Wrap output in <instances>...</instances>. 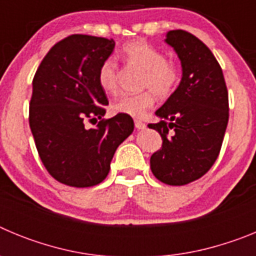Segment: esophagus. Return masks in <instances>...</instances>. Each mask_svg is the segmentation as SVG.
Instances as JSON below:
<instances>
[{
  "label": "esophagus",
  "mask_w": 256,
  "mask_h": 256,
  "mask_svg": "<svg viewBox=\"0 0 256 256\" xmlns=\"http://www.w3.org/2000/svg\"><path fill=\"white\" fill-rule=\"evenodd\" d=\"M134 126L137 130H144V128H146V124L141 120H134Z\"/></svg>",
  "instance_id": "34e87169"
}]
</instances>
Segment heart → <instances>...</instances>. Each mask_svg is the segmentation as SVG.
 Segmentation results:
<instances>
[{"label": "heart", "mask_w": 256, "mask_h": 256, "mask_svg": "<svg viewBox=\"0 0 256 256\" xmlns=\"http://www.w3.org/2000/svg\"><path fill=\"white\" fill-rule=\"evenodd\" d=\"M123 56L128 62L144 70L142 86L148 87L137 94H122L112 104L115 112L133 118L144 116L154 105L155 94L160 98L170 96L180 82V73L177 64L164 58V54L144 40H133L124 44ZM98 83L108 94L118 91V66L114 58H106L98 69Z\"/></svg>", "instance_id": "b5f03b06"}]
</instances>
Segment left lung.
I'll return each mask as SVG.
<instances>
[{"mask_svg":"<svg viewBox=\"0 0 256 256\" xmlns=\"http://www.w3.org/2000/svg\"><path fill=\"white\" fill-rule=\"evenodd\" d=\"M165 42L178 54L183 74L156 112L162 120L148 124L162 140L150 168L160 182L184 186L206 174L218 159L230 118L228 91L220 65L204 42L182 29L168 32Z\"/></svg>","mask_w":256,"mask_h":256,"instance_id":"left-lung-1","label":"left lung"}]
</instances>
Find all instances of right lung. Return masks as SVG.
<instances>
[{
  "label": "right lung",
  "instance_id": "right-lung-1",
  "mask_svg": "<svg viewBox=\"0 0 256 256\" xmlns=\"http://www.w3.org/2000/svg\"><path fill=\"white\" fill-rule=\"evenodd\" d=\"M112 38L73 34L48 51L33 78L29 126L51 177L70 187L96 186L108 177L118 146L133 132L130 115L104 119L108 105L98 69ZM99 123L86 126V122Z\"/></svg>",
  "mask_w": 256,
  "mask_h": 256
}]
</instances>
